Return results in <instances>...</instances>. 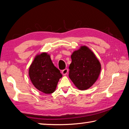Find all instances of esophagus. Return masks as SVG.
I'll return each mask as SVG.
<instances>
[{"instance_id": "obj_1", "label": "esophagus", "mask_w": 129, "mask_h": 129, "mask_svg": "<svg viewBox=\"0 0 129 129\" xmlns=\"http://www.w3.org/2000/svg\"><path fill=\"white\" fill-rule=\"evenodd\" d=\"M68 73V69H65L62 71V74L63 75H66Z\"/></svg>"}]
</instances>
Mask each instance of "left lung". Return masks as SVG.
<instances>
[{"label": "left lung", "mask_w": 129, "mask_h": 129, "mask_svg": "<svg viewBox=\"0 0 129 129\" xmlns=\"http://www.w3.org/2000/svg\"><path fill=\"white\" fill-rule=\"evenodd\" d=\"M69 77L77 88L86 90L99 77L101 65L94 53L86 46H81L71 55Z\"/></svg>", "instance_id": "1"}]
</instances>
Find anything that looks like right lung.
I'll return each mask as SVG.
<instances>
[{
    "mask_svg": "<svg viewBox=\"0 0 129 129\" xmlns=\"http://www.w3.org/2000/svg\"><path fill=\"white\" fill-rule=\"evenodd\" d=\"M28 74L34 86L45 94L53 93L62 76L54 67L49 54L45 52L36 56L30 65Z\"/></svg>",
    "mask_w": 129,
    "mask_h": 129,
    "instance_id": "right-lung-1",
    "label": "right lung"
}]
</instances>
